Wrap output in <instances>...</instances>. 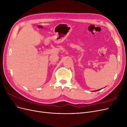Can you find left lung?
<instances>
[{"instance_id":"8db88e82","label":"left lung","mask_w":127,"mask_h":127,"mask_svg":"<svg viewBox=\"0 0 127 127\" xmlns=\"http://www.w3.org/2000/svg\"><path fill=\"white\" fill-rule=\"evenodd\" d=\"M101 89H99V90H96V91H95V92H96V91H99V90H100Z\"/></svg>"}]
</instances>
